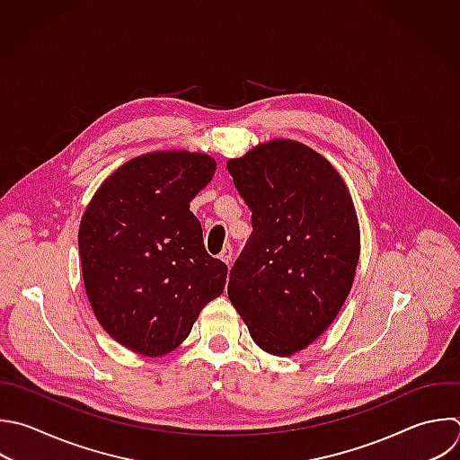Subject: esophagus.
Listing matches in <instances>:
<instances>
[{
  "instance_id": "obj_1",
  "label": "esophagus",
  "mask_w": 460,
  "mask_h": 460,
  "mask_svg": "<svg viewBox=\"0 0 460 460\" xmlns=\"http://www.w3.org/2000/svg\"><path fill=\"white\" fill-rule=\"evenodd\" d=\"M219 259L230 266V262H232V248H230V246H225L223 252L219 253Z\"/></svg>"
}]
</instances>
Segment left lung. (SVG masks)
I'll list each match as a JSON object with an SVG mask.
<instances>
[{"instance_id": "left-lung-1", "label": "left lung", "mask_w": 460, "mask_h": 460, "mask_svg": "<svg viewBox=\"0 0 460 460\" xmlns=\"http://www.w3.org/2000/svg\"><path fill=\"white\" fill-rule=\"evenodd\" d=\"M226 169L253 225L228 298L262 350L291 356L323 334L350 293L361 246L349 187L289 138L257 144Z\"/></svg>"}]
</instances>
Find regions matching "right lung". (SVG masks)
Wrapping results in <instances>:
<instances>
[{"instance_id": "1", "label": "right lung", "mask_w": 460, "mask_h": 460, "mask_svg": "<svg viewBox=\"0 0 460 460\" xmlns=\"http://www.w3.org/2000/svg\"><path fill=\"white\" fill-rule=\"evenodd\" d=\"M216 158L151 151L113 171L79 226L84 289L102 329L126 349L165 356L217 298L228 268L203 246L190 201L214 178Z\"/></svg>"}]
</instances>
